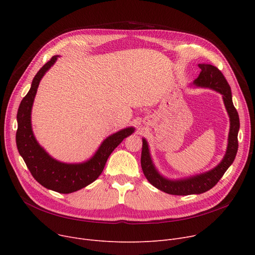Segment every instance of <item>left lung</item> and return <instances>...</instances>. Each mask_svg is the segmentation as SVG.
Returning a JSON list of instances; mask_svg holds the SVG:
<instances>
[{"mask_svg": "<svg viewBox=\"0 0 255 255\" xmlns=\"http://www.w3.org/2000/svg\"><path fill=\"white\" fill-rule=\"evenodd\" d=\"M198 67L202 71L193 82V85L196 87L212 89L222 95L225 109L227 114H229L231 122L229 143H227L226 153L222 161L216 167L193 177L180 180H169L160 175L156 169L149 151V144L145 138H142L140 163L143 175L145 176L146 180L157 189L172 195L200 194L210 190L219 182L227 168L232 165L238 152V132L240 129V120L238 112L233 103L231 87L217 67L210 64H198Z\"/></svg>", "mask_w": 255, "mask_h": 255, "instance_id": "obj_1", "label": "left lung"}]
</instances>
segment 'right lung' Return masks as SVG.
I'll use <instances>...</instances> for the list:
<instances>
[{
	"label": "right lung",
	"mask_w": 255,
	"mask_h": 255,
	"mask_svg": "<svg viewBox=\"0 0 255 255\" xmlns=\"http://www.w3.org/2000/svg\"><path fill=\"white\" fill-rule=\"evenodd\" d=\"M58 57L53 56L37 72L30 91L19 104L16 117V145L23 161L39 184L52 191L67 194L82 189L95 181L101 175L110 155L124 138L134 132V128H125L106 137L94 156L83 163H64L49 156L34 136L31 113L40 80L56 63Z\"/></svg>",
	"instance_id": "obj_1"
}]
</instances>
